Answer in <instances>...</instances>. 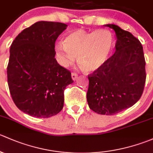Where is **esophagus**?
<instances>
[{
	"instance_id": "1",
	"label": "esophagus",
	"mask_w": 153,
	"mask_h": 153,
	"mask_svg": "<svg viewBox=\"0 0 153 153\" xmlns=\"http://www.w3.org/2000/svg\"><path fill=\"white\" fill-rule=\"evenodd\" d=\"M77 76H78V74H77L76 72H72L71 77H72V79H73V80H76Z\"/></svg>"
}]
</instances>
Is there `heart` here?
Segmentation results:
<instances>
[{"instance_id":"heart-1","label":"heart","mask_w":153,"mask_h":153,"mask_svg":"<svg viewBox=\"0 0 153 153\" xmlns=\"http://www.w3.org/2000/svg\"><path fill=\"white\" fill-rule=\"evenodd\" d=\"M113 46L114 38L109 30L77 29L66 37L65 42H58L55 48L58 62L62 66L72 65L77 57L80 68L92 73L105 65Z\"/></svg>"}]
</instances>
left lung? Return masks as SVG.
<instances>
[{"label":"left lung","instance_id":"left-lung-1","mask_svg":"<svg viewBox=\"0 0 153 153\" xmlns=\"http://www.w3.org/2000/svg\"><path fill=\"white\" fill-rule=\"evenodd\" d=\"M116 32V51L97 71L88 74L87 101L93 111L114 115L135 105L146 82L145 58L139 40L113 24L105 25Z\"/></svg>","mask_w":153,"mask_h":153}]
</instances>
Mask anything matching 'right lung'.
<instances>
[{
	"label": "right lung",
	"instance_id": "right-lung-1",
	"mask_svg": "<svg viewBox=\"0 0 153 153\" xmlns=\"http://www.w3.org/2000/svg\"><path fill=\"white\" fill-rule=\"evenodd\" d=\"M67 27L39 21L21 31L10 47L7 65L9 92L23 113L48 118L62 111L64 91L73 82L71 73L55 59V42Z\"/></svg>",
	"mask_w": 153,
	"mask_h": 153
}]
</instances>
